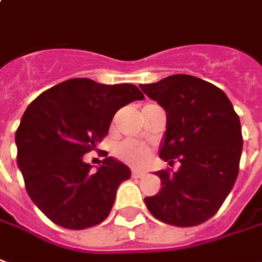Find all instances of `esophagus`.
<instances>
[{"mask_svg":"<svg viewBox=\"0 0 262 262\" xmlns=\"http://www.w3.org/2000/svg\"><path fill=\"white\" fill-rule=\"evenodd\" d=\"M132 176L135 177V179H142L146 176V171H140V170H132Z\"/></svg>","mask_w":262,"mask_h":262,"instance_id":"1","label":"esophagus"}]
</instances>
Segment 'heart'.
Instances as JSON below:
<instances>
[{
  "mask_svg": "<svg viewBox=\"0 0 262 262\" xmlns=\"http://www.w3.org/2000/svg\"><path fill=\"white\" fill-rule=\"evenodd\" d=\"M116 155L120 160H123L135 167H143L149 163L151 157V149L143 143H139L135 140H125L118 144Z\"/></svg>",
  "mask_w": 262,
  "mask_h": 262,
  "instance_id": "heart-1",
  "label": "heart"
}]
</instances>
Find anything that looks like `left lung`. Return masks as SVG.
I'll return each mask as SVG.
<instances>
[{
    "instance_id": "8db88e82",
    "label": "left lung",
    "mask_w": 262,
    "mask_h": 262,
    "mask_svg": "<svg viewBox=\"0 0 262 262\" xmlns=\"http://www.w3.org/2000/svg\"><path fill=\"white\" fill-rule=\"evenodd\" d=\"M166 111L159 156L177 171L159 170L162 190L144 203L157 220L193 227L219 211L237 180L243 150L238 115L227 95L213 83L191 75H171L140 85Z\"/></svg>"
}]
</instances>
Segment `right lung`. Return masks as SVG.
Segmentation results:
<instances>
[{"mask_svg":"<svg viewBox=\"0 0 262 262\" xmlns=\"http://www.w3.org/2000/svg\"><path fill=\"white\" fill-rule=\"evenodd\" d=\"M142 99L143 93L130 83L75 78L42 92L27 107L15 133L16 163L31 200L49 220L83 230L109 215L130 169L105 157L95 171L83 155L107 135L120 107Z\"/></svg>","mask_w":262,"mask_h":262,"instance_id":"add662e5","label":"right lung"}]
</instances>
